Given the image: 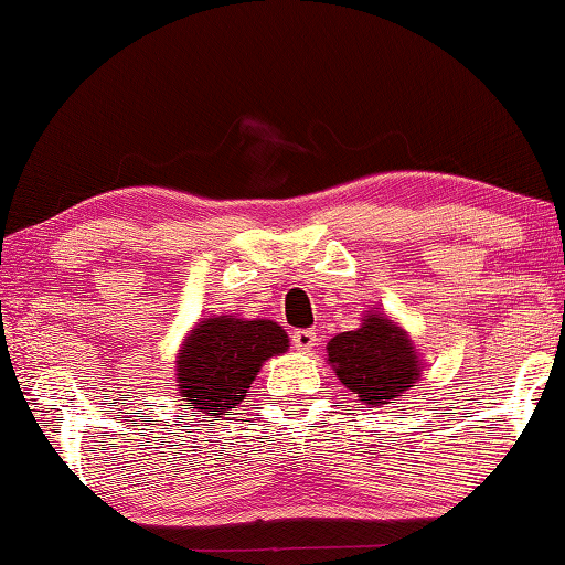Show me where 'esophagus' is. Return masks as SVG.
<instances>
[{"mask_svg":"<svg viewBox=\"0 0 565 565\" xmlns=\"http://www.w3.org/2000/svg\"><path fill=\"white\" fill-rule=\"evenodd\" d=\"M291 342L299 352H311L319 342V332L317 330H297L291 334Z\"/></svg>","mask_w":565,"mask_h":565,"instance_id":"obj_1","label":"esophagus"}]
</instances>
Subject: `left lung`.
<instances>
[{"label":"left lung","mask_w":565,"mask_h":565,"mask_svg":"<svg viewBox=\"0 0 565 565\" xmlns=\"http://www.w3.org/2000/svg\"><path fill=\"white\" fill-rule=\"evenodd\" d=\"M324 360L337 381L370 408L395 403L420 377V355L414 340L381 311H367L358 330L334 334L327 342Z\"/></svg>","instance_id":"obj_1"}]
</instances>
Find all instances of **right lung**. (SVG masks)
Here are the masks:
<instances>
[{"label":"right lung","instance_id":"1","mask_svg":"<svg viewBox=\"0 0 565 565\" xmlns=\"http://www.w3.org/2000/svg\"><path fill=\"white\" fill-rule=\"evenodd\" d=\"M286 350L289 334L274 319L207 317L177 350V391L182 401L221 420L246 398L266 360Z\"/></svg>","mask_w":565,"mask_h":565}]
</instances>
